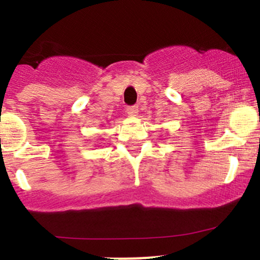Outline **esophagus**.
Wrapping results in <instances>:
<instances>
[{"label":"esophagus","instance_id":"esophagus-1","mask_svg":"<svg viewBox=\"0 0 260 260\" xmlns=\"http://www.w3.org/2000/svg\"><path fill=\"white\" fill-rule=\"evenodd\" d=\"M125 111H127V113L129 115H136L138 113V107L137 106H128Z\"/></svg>","mask_w":260,"mask_h":260}]
</instances>
